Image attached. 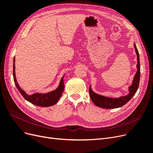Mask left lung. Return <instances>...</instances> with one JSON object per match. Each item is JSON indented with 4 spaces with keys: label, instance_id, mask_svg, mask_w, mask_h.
Returning <instances> with one entry per match:
<instances>
[{
    "label": "left lung",
    "instance_id": "left-lung-1",
    "mask_svg": "<svg viewBox=\"0 0 153 153\" xmlns=\"http://www.w3.org/2000/svg\"><path fill=\"white\" fill-rule=\"evenodd\" d=\"M134 46L135 50V52L137 54V72L135 73V76L132 83L131 86L128 87V94L126 96H122L119 98H109L106 97L104 96L98 94L94 93L91 86H89V95L90 98L95 105L103 108L111 109V108H117L126 105L128 101L131 100L133 96L136 93L137 90L139 88V81H140V61H139V53L138 52L136 45L134 43Z\"/></svg>",
    "mask_w": 153,
    "mask_h": 153
}]
</instances>
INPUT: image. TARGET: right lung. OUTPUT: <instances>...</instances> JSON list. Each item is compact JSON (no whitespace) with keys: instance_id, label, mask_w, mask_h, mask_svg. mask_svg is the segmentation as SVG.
Here are the masks:
<instances>
[{"instance_id":"right-lung-1","label":"right lung","mask_w":153,"mask_h":153,"mask_svg":"<svg viewBox=\"0 0 153 153\" xmlns=\"http://www.w3.org/2000/svg\"><path fill=\"white\" fill-rule=\"evenodd\" d=\"M15 58H14V64H13V77L14 81L16 86L19 90L20 93L22 94V97L25 98L27 101H29L31 103L42 107H48L53 106L57 103V101L60 99L62 96V93L64 91V77H62L59 86L56 89L53 91L47 93H36L32 94H27L23 89H22L19 84L17 82L16 74H15Z\"/></svg>"}]
</instances>
